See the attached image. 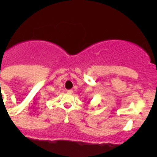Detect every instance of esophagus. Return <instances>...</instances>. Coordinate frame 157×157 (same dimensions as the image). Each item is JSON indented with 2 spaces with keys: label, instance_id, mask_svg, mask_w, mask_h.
<instances>
[{
  "label": "esophagus",
  "instance_id": "obj_1",
  "mask_svg": "<svg viewBox=\"0 0 157 157\" xmlns=\"http://www.w3.org/2000/svg\"><path fill=\"white\" fill-rule=\"evenodd\" d=\"M67 94H72V93H73V90H67Z\"/></svg>",
  "mask_w": 157,
  "mask_h": 157
}]
</instances>
